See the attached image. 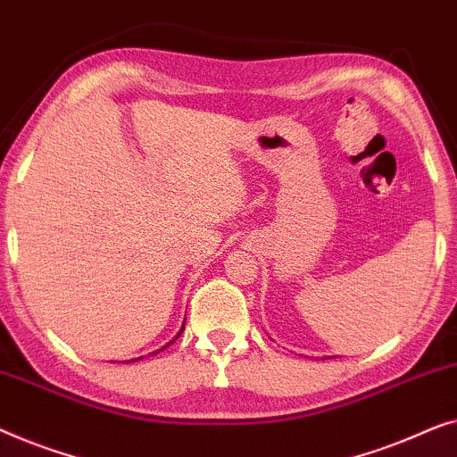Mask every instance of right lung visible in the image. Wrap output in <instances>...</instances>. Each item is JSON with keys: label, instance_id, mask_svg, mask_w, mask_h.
<instances>
[{"label": "right lung", "instance_id": "add662e5", "mask_svg": "<svg viewBox=\"0 0 457 457\" xmlns=\"http://www.w3.org/2000/svg\"><path fill=\"white\" fill-rule=\"evenodd\" d=\"M182 331H184V327H182V329H179V333H178V336H182ZM163 350V348H162Z\"/></svg>", "mask_w": 457, "mask_h": 457}]
</instances>
